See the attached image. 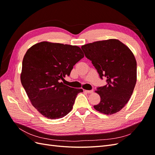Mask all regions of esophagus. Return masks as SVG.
Masks as SVG:
<instances>
[{
    "label": "esophagus",
    "mask_w": 155,
    "mask_h": 155,
    "mask_svg": "<svg viewBox=\"0 0 155 155\" xmlns=\"http://www.w3.org/2000/svg\"><path fill=\"white\" fill-rule=\"evenodd\" d=\"M85 92L88 93V94H92V93H93V90H91V91H86L85 90Z\"/></svg>",
    "instance_id": "1"
}]
</instances>
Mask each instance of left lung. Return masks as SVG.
<instances>
[{
    "label": "left lung",
    "instance_id": "left-lung-1",
    "mask_svg": "<svg viewBox=\"0 0 155 155\" xmlns=\"http://www.w3.org/2000/svg\"><path fill=\"white\" fill-rule=\"evenodd\" d=\"M81 49L100 78H107V85L96 91L101 100L94 108L107 115L119 112L129 101L137 83V61L132 51L115 39L88 43Z\"/></svg>",
    "mask_w": 155,
    "mask_h": 155
}]
</instances>
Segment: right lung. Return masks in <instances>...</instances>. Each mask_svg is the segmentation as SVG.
I'll use <instances>...</instances> for the list:
<instances>
[{
    "instance_id": "obj_1",
    "label": "right lung",
    "mask_w": 155,
    "mask_h": 155,
    "mask_svg": "<svg viewBox=\"0 0 155 155\" xmlns=\"http://www.w3.org/2000/svg\"><path fill=\"white\" fill-rule=\"evenodd\" d=\"M84 58L78 46L43 41L33 45L22 60L21 81L28 97L39 112L51 120L61 118L72 110L81 88L61 81Z\"/></svg>"
}]
</instances>
